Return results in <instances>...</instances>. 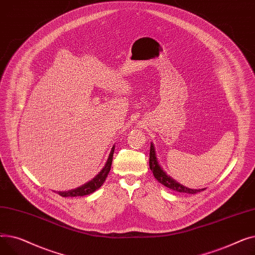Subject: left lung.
<instances>
[{"label":"left lung","mask_w":255,"mask_h":255,"mask_svg":"<svg viewBox=\"0 0 255 255\" xmlns=\"http://www.w3.org/2000/svg\"><path fill=\"white\" fill-rule=\"evenodd\" d=\"M150 168L153 172L154 177L158 180L159 183H161L162 185H164L167 188L171 189V190H175L178 192H183V193H189V194H195L198 193L200 191H204L205 189H190V188H187V187L181 185L180 183L176 182L173 179H171L169 176H167L165 171L160 167L158 161H157V158H156V153H155V148L153 143L151 144V149H150Z\"/></svg>","instance_id":"8db88e82"}]
</instances>
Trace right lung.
I'll return each mask as SVG.
<instances>
[{
    "mask_svg": "<svg viewBox=\"0 0 255 255\" xmlns=\"http://www.w3.org/2000/svg\"><path fill=\"white\" fill-rule=\"evenodd\" d=\"M114 152H115V146H113L112 152L110 154L109 159H107L106 164L103 167V169L98 173V175L94 178L93 180H91L90 182L84 184L83 186L78 187V188L69 190V191H63V192H58L61 196L63 197H74V196H84V195H88L93 193L94 191H96L98 188L102 186V184L104 183L107 175L111 170V166H112V162H113V156H114Z\"/></svg>",
    "mask_w": 255,
    "mask_h": 255,
    "instance_id": "obj_1",
    "label": "right lung"
}]
</instances>
